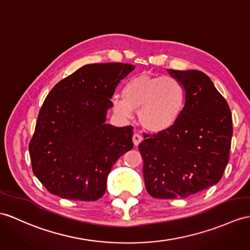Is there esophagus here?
<instances>
[{"mask_svg":"<svg viewBox=\"0 0 250 250\" xmlns=\"http://www.w3.org/2000/svg\"><path fill=\"white\" fill-rule=\"evenodd\" d=\"M132 141H133V144H135L136 146H138L140 143H141L143 141V137L140 135V133H133L132 136Z\"/></svg>","mask_w":250,"mask_h":250,"instance_id":"34e87169","label":"esophagus"}]
</instances>
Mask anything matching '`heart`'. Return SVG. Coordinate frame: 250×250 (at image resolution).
Instances as JSON below:
<instances>
[{
    "label": "heart",
    "mask_w": 250,
    "mask_h": 250,
    "mask_svg": "<svg viewBox=\"0 0 250 250\" xmlns=\"http://www.w3.org/2000/svg\"><path fill=\"white\" fill-rule=\"evenodd\" d=\"M186 104L182 83L171 76L140 74L129 78L123 88V96L114 95L115 113L125 119L139 110L141 124L149 131H164L177 122Z\"/></svg>",
    "instance_id": "obj_1"
}]
</instances>
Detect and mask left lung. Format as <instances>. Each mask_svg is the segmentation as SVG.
<instances>
[{"mask_svg":"<svg viewBox=\"0 0 250 250\" xmlns=\"http://www.w3.org/2000/svg\"><path fill=\"white\" fill-rule=\"evenodd\" d=\"M167 72L186 91L179 119L139 144L145 187L150 196L186 198L216 185L229 161L232 118L211 79L197 70Z\"/></svg>","mask_w":250,"mask_h":250,"instance_id":"obj_1","label":"left lung"}]
</instances>
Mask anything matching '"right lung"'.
Returning <instances> with one entry per match:
<instances>
[{
  "label": "right lung",
  "mask_w": 250,
  "mask_h": 250,
  "mask_svg": "<svg viewBox=\"0 0 250 250\" xmlns=\"http://www.w3.org/2000/svg\"><path fill=\"white\" fill-rule=\"evenodd\" d=\"M133 69L83 65L48 93L28 146L33 172L48 192L83 202L104 195L112 166L133 147L132 126L105 123L115 88Z\"/></svg>",
  "instance_id": "right-lung-1"
}]
</instances>
